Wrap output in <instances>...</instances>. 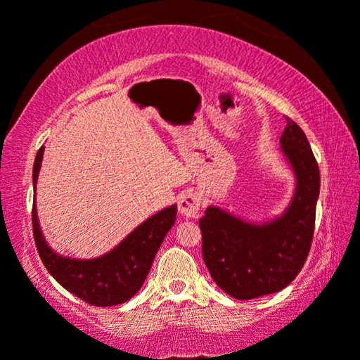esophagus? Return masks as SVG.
Here are the masks:
<instances>
[{
	"instance_id": "esophagus-1",
	"label": "esophagus",
	"mask_w": 360,
	"mask_h": 360,
	"mask_svg": "<svg viewBox=\"0 0 360 360\" xmlns=\"http://www.w3.org/2000/svg\"><path fill=\"white\" fill-rule=\"evenodd\" d=\"M199 206H201V196L198 193L186 191L179 199V212L188 219L196 217L199 212Z\"/></svg>"
}]
</instances>
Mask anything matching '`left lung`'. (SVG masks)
<instances>
[{
	"label": "left lung",
	"mask_w": 360,
	"mask_h": 360,
	"mask_svg": "<svg viewBox=\"0 0 360 360\" xmlns=\"http://www.w3.org/2000/svg\"><path fill=\"white\" fill-rule=\"evenodd\" d=\"M281 153L296 175L286 211L270 222L252 224L217 206L201 219L202 259L217 286L235 300H254L288 286L311 250L320 172L307 136L286 117Z\"/></svg>",
	"instance_id": "left-lung-1"
}]
</instances>
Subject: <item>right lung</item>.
I'll return each mask as SVG.
<instances>
[{
    "label": "right lung",
    "instance_id": "right-lung-1",
    "mask_svg": "<svg viewBox=\"0 0 360 360\" xmlns=\"http://www.w3.org/2000/svg\"><path fill=\"white\" fill-rule=\"evenodd\" d=\"M43 151L38 149L33 164V190L40 174ZM176 217V204L165 207L138 225L131 233L119 243L112 251L96 259H72L59 256L48 246L37 217V207L32 209L33 236L38 254L53 278L91 306H117L135 296L149 274L158 250L165 235L172 229Z\"/></svg>",
    "mask_w": 360,
    "mask_h": 360
}]
</instances>
